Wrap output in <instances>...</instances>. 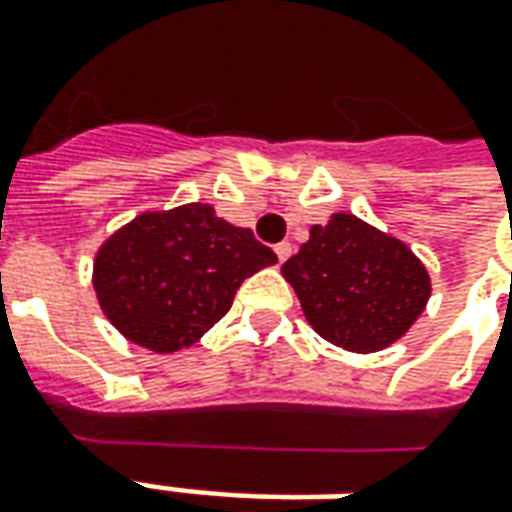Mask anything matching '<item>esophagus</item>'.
I'll return each mask as SVG.
<instances>
[{
    "label": "esophagus",
    "instance_id": "esophagus-1",
    "mask_svg": "<svg viewBox=\"0 0 512 512\" xmlns=\"http://www.w3.org/2000/svg\"><path fill=\"white\" fill-rule=\"evenodd\" d=\"M274 252H277V260H280V263H285V260L291 257V252H294V246H291L288 241H283V243H277V246H274Z\"/></svg>",
    "mask_w": 512,
    "mask_h": 512
}]
</instances>
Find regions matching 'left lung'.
Returning <instances> with one entry per match:
<instances>
[{
    "mask_svg": "<svg viewBox=\"0 0 512 512\" xmlns=\"http://www.w3.org/2000/svg\"><path fill=\"white\" fill-rule=\"evenodd\" d=\"M305 319L336 347L375 353L398 342L431 294L426 266L412 249L350 212H336L283 263Z\"/></svg>",
    "mask_w": 512,
    "mask_h": 512,
    "instance_id": "1",
    "label": "left lung"
}]
</instances>
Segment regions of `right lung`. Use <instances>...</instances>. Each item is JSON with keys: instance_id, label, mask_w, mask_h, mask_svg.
I'll use <instances>...</instances> for the list:
<instances>
[{"instance_id": "add662e5", "label": "right lung", "mask_w": 512, "mask_h": 512, "mask_svg": "<svg viewBox=\"0 0 512 512\" xmlns=\"http://www.w3.org/2000/svg\"><path fill=\"white\" fill-rule=\"evenodd\" d=\"M277 263L252 229L218 218L210 204L142 212L95 257L97 300L128 342L173 353L227 314L235 291Z\"/></svg>"}]
</instances>
